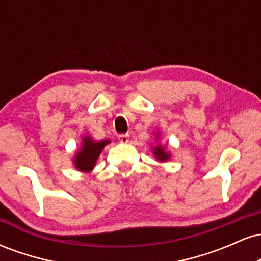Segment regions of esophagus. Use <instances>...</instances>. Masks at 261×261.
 Listing matches in <instances>:
<instances>
[{"instance_id":"34e87169","label":"esophagus","mask_w":261,"mask_h":261,"mask_svg":"<svg viewBox=\"0 0 261 261\" xmlns=\"http://www.w3.org/2000/svg\"><path fill=\"white\" fill-rule=\"evenodd\" d=\"M118 139L122 143H127L128 142V139H130V136H128L127 134H121V135H119Z\"/></svg>"}]
</instances>
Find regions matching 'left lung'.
I'll use <instances>...</instances> for the list:
<instances>
[{"label": "left lung", "instance_id": "8db88e82", "mask_svg": "<svg viewBox=\"0 0 261 261\" xmlns=\"http://www.w3.org/2000/svg\"><path fill=\"white\" fill-rule=\"evenodd\" d=\"M152 151H153L154 157L157 158V161H160V162H166L170 158L169 152H167L166 148H164L163 146H161V145L155 146V147L152 149Z\"/></svg>", "mask_w": 261, "mask_h": 261}]
</instances>
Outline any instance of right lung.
<instances>
[{"label": "right lung", "instance_id": "add662e5", "mask_svg": "<svg viewBox=\"0 0 261 261\" xmlns=\"http://www.w3.org/2000/svg\"><path fill=\"white\" fill-rule=\"evenodd\" d=\"M108 143H110V140L94 141L91 139V136L87 135V136L83 137L80 151H77L76 155L73 157L74 167L81 172H91L94 168L95 162H97L101 151Z\"/></svg>", "mask_w": 261, "mask_h": 261}]
</instances>
